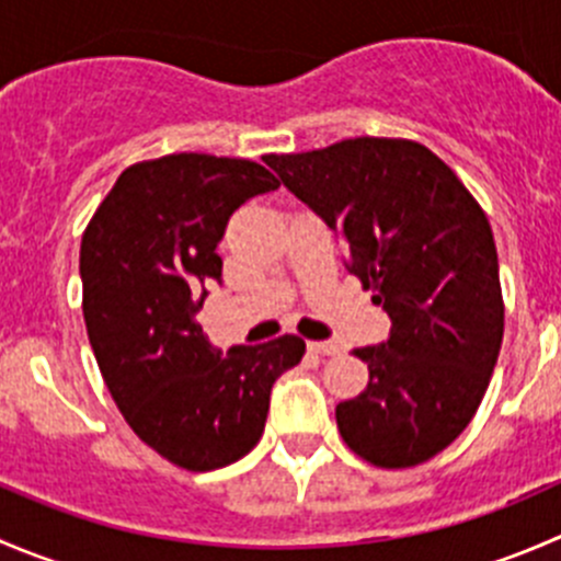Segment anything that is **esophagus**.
<instances>
[{"mask_svg": "<svg viewBox=\"0 0 561 561\" xmlns=\"http://www.w3.org/2000/svg\"><path fill=\"white\" fill-rule=\"evenodd\" d=\"M309 350L317 355H336L342 347L336 342H309Z\"/></svg>", "mask_w": 561, "mask_h": 561, "instance_id": "obj_1", "label": "esophagus"}]
</instances>
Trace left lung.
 Instances as JSON below:
<instances>
[{
  "label": "left lung",
  "mask_w": 561,
  "mask_h": 561,
  "mask_svg": "<svg viewBox=\"0 0 561 561\" xmlns=\"http://www.w3.org/2000/svg\"><path fill=\"white\" fill-rule=\"evenodd\" d=\"M265 165L339 236L344 268L390 317L386 342L355 350L369 386L336 407L344 443L386 469L428 461L469 426L500 358L505 307L483 208L412 140L350 138Z\"/></svg>",
  "instance_id": "8db88e82"
}]
</instances>
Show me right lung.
Masks as SVG:
<instances>
[{"mask_svg":"<svg viewBox=\"0 0 561 561\" xmlns=\"http://www.w3.org/2000/svg\"><path fill=\"white\" fill-rule=\"evenodd\" d=\"M276 186L257 162L168 154L118 175L83 233V320L105 386L133 432L192 472L257 445L276 377L307 350L287 333L222 353L197 322L222 285L230 217Z\"/></svg>","mask_w":561,"mask_h":561,"instance_id":"obj_1","label":"right lung"}]
</instances>
